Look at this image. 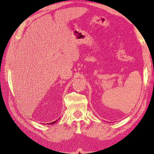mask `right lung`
<instances>
[{
  "instance_id": "add662e5",
  "label": "right lung",
  "mask_w": 154,
  "mask_h": 154,
  "mask_svg": "<svg viewBox=\"0 0 154 154\" xmlns=\"http://www.w3.org/2000/svg\"><path fill=\"white\" fill-rule=\"evenodd\" d=\"M57 120H55V121H54V122H51V123H50V124H54V123H55V122H56Z\"/></svg>"
}]
</instances>
